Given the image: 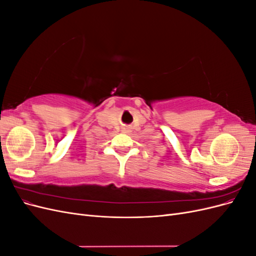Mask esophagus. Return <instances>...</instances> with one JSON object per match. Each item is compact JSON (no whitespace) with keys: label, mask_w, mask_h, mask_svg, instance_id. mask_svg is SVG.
<instances>
[{"label":"esophagus","mask_w":256,"mask_h":256,"mask_svg":"<svg viewBox=\"0 0 256 256\" xmlns=\"http://www.w3.org/2000/svg\"><path fill=\"white\" fill-rule=\"evenodd\" d=\"M122 131H124V132H129V128H122Z\"/></svg>","instance_id":"34e87169"}]
</instances>
